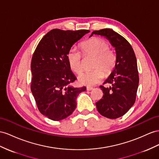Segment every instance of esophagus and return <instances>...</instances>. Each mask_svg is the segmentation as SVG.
I'll return each mask as SVG.
<instances>
[{
	"instance_id": "1",
	"label": "esophagus",
	"mask_w": 159,
	"mask_h": 159,
	"mask_svg": "<svg viewBox=\"0 0 159 159\" xmlns=\"http://www.w3.org/2000/svg\"><path fill=\"white\" fill-rule=\"evenodd\" d=\"M93 87H87V91H91L93 90Z\"/></svg>"
}]
</instances>
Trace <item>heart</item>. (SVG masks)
<instances>
[{
  "instance_id": "heart-1",
  "label": "heart",
  "mask_w": 159,
  "mask_h": 159,
  "mask_svg": "<svg viewBox=\"0 0 159 159\" xmlns=\"http://www.w3.org/2000/svg\"><path fill=\"white\" fill-rule=\"evenodd\" d=\"M80 47L84 56L93 57V70L81 73L78 76V80L86 86H93L103 79L104 74L107 76L113 71L116 64V55L109 49L106 41L99 38L85 41ZM66 58L70 70L76 74L80 73L82 70V58L80 53L72 48L68 52Z\"/></svg>"
}]
</instances>
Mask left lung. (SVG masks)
Listing matches in <instances>:
<instances>
[{
  "label": "left lung",
  "mask_w": 159,
  "mask_h": 159,
  "mask_svg": "<svg viewBox=\"0 0 159 159\" xmlns=\"http://www.w3.org/2000/svg\"><path fill=\"white\" fill-rule=\"evenodd\" d=\"M103 36L115 48L116 64L105 80L110 87L100 86L103 95L96 103L97 111L107 118L116 119L124 116L135 103L139 83L136 58L131 45L124 37L111 29L92 32Z\"/></svg>",
  "instance_id": "obj_1"
}]
</instances>
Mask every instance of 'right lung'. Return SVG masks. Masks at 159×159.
<instances>
[{
	"mask_svg": "<svg viewBox=\"0 0 159 159\" xmlns=\"http://www.w3.org/2000/svg\"><path fill=\"white\" fill-rule=\"evenodd\" d=\"M89 30H52L38 43L31 59V90L40 113L54 121L71 115L76 99L86 87L76 88V79L69 67L66 55Z\"/></svg>",
	"mask_w": 159,
	"mask_h": 159,
	"instance_id": "add662e5",
	"label": "right lung"
}]
</instances>
